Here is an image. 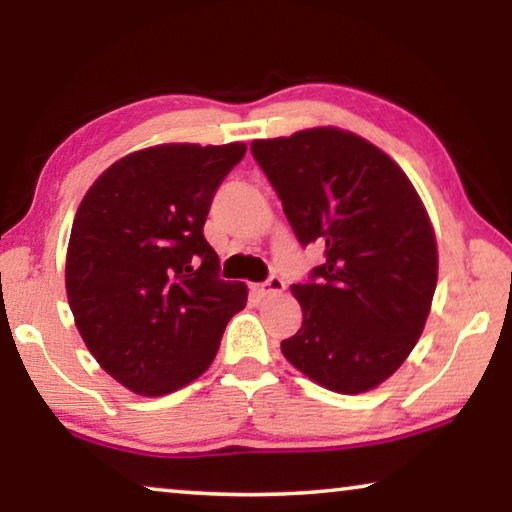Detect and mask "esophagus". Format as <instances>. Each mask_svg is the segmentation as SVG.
Segmentation results:
<instances>
[{
  "mask_svg": "<svg viewBox=\"0 0 512 512\" xmlns=\"http://www.w3.org/2000/svg\"><path fill=\"white\" fill-rule=\"evenodd\" d=\"M284 291V280L280 275H271L266 282L255 284V293L259 298H271L277 296V293Z\"/></svg>",
  "mask_w": 512,
  "mask_h": 512,
  "instance_id": "esophagus-1",
  "label": "esophagus"
}]
</instances>
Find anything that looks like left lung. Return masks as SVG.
<instances>
[{"label": "left lung", "instance_id": "8db88e82", "mask_svg": "<svg viewBox=\"0 0 512 512\" xmlns=\"http://www.w3.org/2000/svg\"><path fill=\"white\" fill-rule=\"evenodd\" d=\"M250 151L300 244L325 246V262L291 287L302 327L282 354L329 391L366 393L409 357L436 291L420 196L384 151L341 128L255 140Z\"/></svg>", "mask_w": 512, "mask_h": 512}]
</instances>
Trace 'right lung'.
I'll return each instance as SVG.
<instances>
[{
  "instance_id": "1",
  "label": "right lung",
  "mask_w": 512,
  "mask_h": 512,
  "mask_svg": "<svg viewBox=\"0 0 512 512\" xmlns=\"http://www.w3.org/2000/svg\"><path fill=\"white\" fill-rule=\"evenodd\" d=\"M246 144H162L112 164L79 205L65 287L99 366L137 395L158 397L201 377L244 282L221 280L203 225Z\"/></svg>"
}]
</instances>
